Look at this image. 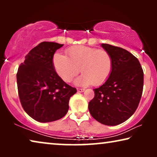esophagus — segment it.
Segmentation results:
<instances>
[{"instance_id": "34e87169", "label": "esophagus", "mask_w": 157, "mask_h": 157, "mask_svg": "<svg viewBox=\"0 0 157 157\" xmlns=\"http://www.w3.org/2000/svg\"><path fill=\"white\" fill-rule=\"evenodd\" d=\"M77 91H78V92H83L85 91L84 89H81V88H78L77 89Z\"/></svg>"}]
</instances>
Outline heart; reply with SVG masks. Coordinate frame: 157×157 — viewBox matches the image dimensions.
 <instances>
[{
  "mask_svg": "<svg viewBox=\"0 0 157 157\" xmlns=\"http://www.w3.org/2000/svg\"><path fill=\"white\" fill-rule=\"evenodd\" d=\"M66 56L55 53L53 65L62 80L70 82L78 74L83 73L75 81L78 86L93 83L98 86L106 82L113 68V59L104 49L86 46H75L68 48Z\"/></svg>",
  "mask_w": 157,
  "mask_h": 157,
  "instance_id": "b5f03b06",
  "label": "heart"
}]
</instances>
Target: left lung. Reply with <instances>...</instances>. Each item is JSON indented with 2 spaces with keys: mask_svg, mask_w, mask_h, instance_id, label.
I'll use <instances>...</instances> for the list:
<instances>
[{
  "mask_svg": "<svg viewBox=\"0 0 157 157\" xmlns=\"http://www.w3.org/2000/svg\"><path fill=\"white\" fill-rule=\"evenodd\" d=\"M113 59L110 76L89 103V110L96 121L116 126L134 114L142 95L144 71L137 58L120 47L102 44Z\"/></svg>",
  "mask_w": 157,
  "mask_h": 157,
  "instance_id": "8db88e82",
  "label": "left lung"
}]
</instances>
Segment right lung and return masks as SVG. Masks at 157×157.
<instances>
[{
    "instance_id": "obj_1",
    "label": "right lung",
    "mask_w": 157,
    "mask_h": 157,
    "mask_svg": "<svg viewBox=\"0 0 157 157\" xmlns=\"http://www.w3.org/2000/svg\"><path fill=\"white\" fill-rule=\"evenodd\" d=\"M63 46L41 42L25 56L17 72V86L24 111L36 121H56L68 112L69 99L76 89L64 82L56 72L53 55Z\"/></svg>"
}]
</instances>
